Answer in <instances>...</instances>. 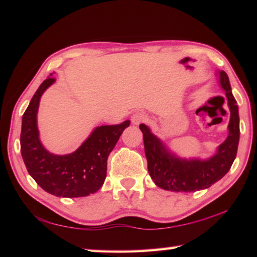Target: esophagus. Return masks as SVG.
I'll list each match as a JSON object with an SVG mask.
<instances>
[{"label": "esophagus", "instance_id": "esophagus-1", "mask_svg": "<svg viewBox=\"0 0 257 257\" xmlns=\"http://www.w3.org/2000/svg\"><path fill=\"white\" fill-rule=\"evenodd\" d=\"M147 120V115L144 112H136L135 114L132 116V122L134 124H139L145 122Z\"/></svg>", "mask_w": 257, "mask_h": 257}]
</instances>
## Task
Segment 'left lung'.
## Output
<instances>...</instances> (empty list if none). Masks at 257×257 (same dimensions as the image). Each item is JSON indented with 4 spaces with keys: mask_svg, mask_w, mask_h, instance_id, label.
<instances>
[{
    "mask_svg": "<svg viewBox=\"0 0 257 257\" xmlns=\"http://www.w3.org/2000/svg\"><path fill=\"white\" fill-rule=\"evenodd\" d=\"M220 85L225 92L230 110L229 135L210 159H180L163 145L161 139L151 133L146 124H141L144 138L145 155L150 176L156 186L171 191H196L211 187L227 173L237 155L239 143V114L228 75L219 72Z\"/></svg>",
    "mask_w": 257,
    "mask_h": 257,
    "instance_id": "1",
    "label": "left lung"
}]
</instances>
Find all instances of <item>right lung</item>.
Returning a JSON list of instances; mask_svg holds the SVG:
<instances>
[{
    "instance_id": "add662e5",
    "label": "right lung",
    "mask_w": 257,
    "mask_h": 257,
    "mask_svg": "<svg viewBox=\"0 0 257 257\" xmlns=\"http://www.w3.org/2000/svg\"><path fill=\"white\" fill-rule=\"evenodd\" d=\"M55 81L42 82L23 115L20 151L26 168L43 189L58 197H82L96 193L106 178L107 158L130 121L101 125L71 154L55 155L44 149L37 128V111L43 93Z\"/></svg>"
}]
</instances>
